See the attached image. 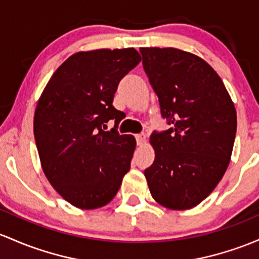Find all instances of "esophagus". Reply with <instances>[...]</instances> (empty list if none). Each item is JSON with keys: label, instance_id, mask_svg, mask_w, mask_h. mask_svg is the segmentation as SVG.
Instances as JSON below:
<instances>
[{"label": "esophagus", "instance_id": "obj_1", "mask_svg": "<svg viewBox=\"0 0 259 259\" xmlns=\"http://www.w3.org/2000/svg\"><path fill=\"white\" fill-rule=\"evenodd\" d=\"M135 138H136V143H138L139 146H143L145 141H146V135L145 134H138Z\"/></svg>", "mask_w": 259, "mask_h": 259}]
</instances>
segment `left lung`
Instances as JSON below:
<instances>
[{
	"label": "left lung",
	"mask_w": 259,
	"mask_h": 259,
	"mask_svg": "<svg viewBox=\"0 0 259 259\" xmlns=\"http://www.w3.org/2000/svg\"><path fill=\"white\" fill-rule=\"evenodd\" d=\"M144 70L171 125L153 132L155 161L145 169L152 198L192 209L218 186L234 149L237 115L220 76L206 61L176 48H141Z\"/></svg>",
	"instance_id": "obj_1"
}]
</instances>
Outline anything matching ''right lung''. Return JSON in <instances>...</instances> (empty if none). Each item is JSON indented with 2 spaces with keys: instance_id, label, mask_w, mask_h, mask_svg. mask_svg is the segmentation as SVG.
<instances>
[{
  "instance_id": "1",
  "label": "right lung",
  "mask_w": 259,
  "mask_h": 259,
  "mask_svg": "<svg viewBox=\"0 0 259 259\" xmlns=\"http://www.w3.org/2000/svg\"><path fill=\"white\" fill-rule=\"evenodd\" d=\"M141 61L134 48L79 51L62 62L42 91L34 114L41 168L73 206L107 205L129 172L136 141L116 130L113 107L120 79ZM109 120L116 125L104 130Z\"/></svg>"
}]
</instances>
